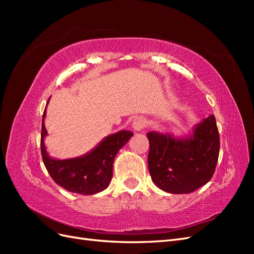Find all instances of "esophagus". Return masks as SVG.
I'll return each mask as SVG.
<instances>
[{
  "instance_id": "34e87169",
  "label": "esophagus",
  "mask_w": 254,
  "mask_h": 254,
  "mask_svg": "<svg viewBox=\"0 0 254 254\" xmlns=\"http://www.w3.org/2000/svg\"><path fill=\"white\" fill-rule=\"evenodd\" d=\"M132 129L134 131H140V130L144 129L146 127V121L143 118H135L132 121Z\"/></svg>"
}]
</instances>
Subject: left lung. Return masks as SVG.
Returning a JSON list of instances; mask_svg holds the SVG:
<instances>
[{
    "label": "left lung",
    "instance_id": "obj_1",
    "mask_svg": "<svg viewBox=\"0 0 254 254\" xmlns=\"http://www.w3.org/2000/svg\"><path fill=\"white\" fill-rule=\"evenodd\" d=\"M147 137L149 174L159 189L189 194L211 180L219 155V133L213 114L196 125L190 136L151 131Z\"/></svg>",
    "mask_w": 254,
    "mask_h": 254
}]
</instances>
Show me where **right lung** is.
<instances>
[{"label": "right lung", "instance_id": "add662e5", "mask_svg": "<svg viewBox=\"0 0 254 254\" xmlns=\"http://www.w3.org/2000/svg\"><path fill=\"white\" fill-rule=\"evenodd\" d=\"M45 111L47 107L42 118L41 153L43 163L52 179L66 190L81 195H93L108 188L112 179L114 158L133 133L121 130L106 136L95 148L84 156L65 160L53 159L49 156L44 145V137L48 134L44 126Z\"/></svg>", "mask_w": 254, "mask_h": 254}]
</instances>
